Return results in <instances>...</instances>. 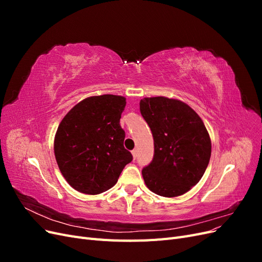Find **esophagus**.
<instances>
[{
  "mask_svg": "<svg viewBox=\"0 0 262 262\" xmlns=\"http://www.w3.org/2000/svg\"><path fill=\"white\" fill-rule=\"evenodd\" d=\"M132 155H133L134 160H136V158L138 157V150H137V149H133V150H132Z\"/></svg>",
  "mask_w": 262,
  "mask_h": 262,
  "instance_id": "esophagus-1",
  "label": "esophagus"
}]
</instances>
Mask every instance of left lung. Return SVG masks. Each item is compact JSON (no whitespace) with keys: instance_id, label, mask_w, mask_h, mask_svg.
<instances>
[{"instance_id":"8db88e82","label":"left lung","mask_w":262,"mask_h":262,"mask_svg":"<svg viewBox=\"0 0 262 262\" xmlns=\"http://www.w3.org/2000/svg\"><path fill=\"white\" fill-rule=\"evenodd\" d=\"M140 112L154 139L153 161L142 169L145 185L162 196H178L202 178L211 157L207 128L192 108L167 97L143 98Z\"/></svg>"}]
</instances>
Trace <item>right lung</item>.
Segmentation results:
<instances>
[{"label":"right lung","mask_w":262,"mask_h":262,"mask_svg":"<svg viewBox=\"0 0 262 262\" xmlns=\"http://www.w3.org/2000/svg\"><path fill=\"white\" fill-rule=\"evenodd\" d=\"M125 104L122 96H93L62 119L54 138V155L63 177L77 191H106L132 161L123 146L125 133L120 125Z\"/></svg>","instance_id":"right-lung-1"}]
</instances>
